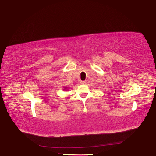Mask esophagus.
<instances>
[{"label":"esophagus","instance_id":"1","mask_svg":"<svg viewBox=\"0 0 156 156\" xmlns=\"http://www.w3.org/2000/svg\"><path fill=\"white\" fill-rule=\"evenodd\" d=\"M86 82H87L86 81H80V83H81V84H85Z\"/></svg>","mask_w":156,"mask_h":156}]
</instances>
